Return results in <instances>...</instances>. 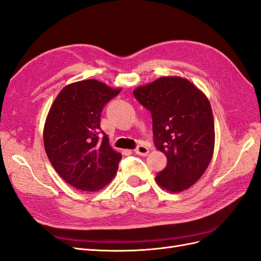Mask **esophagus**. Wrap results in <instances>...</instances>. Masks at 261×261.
Wrapping results in <instances>:
<instances>
[{
  "mask_svg": "<svg viewBox=\"0 0 261 261\" xmlns=\"http://www.w3.org/2000/svg\"><path fill=\"white\" fill-rule=\"evenodd\" d=\"M136 154L141 156H146L148 154V148L145 145H138L135 150Z\"/></svg>",
  "mask_w": 261,
  "mask_h": 261,
  "instance_id": "obj_1",
  "label": "esophagus"
}]
</instances>
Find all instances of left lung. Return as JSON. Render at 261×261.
I'll use <instances>...</instances> for the list:
<instances>
[{
	"instance_id": "obj_1",
	"label": "left lung",
	"mask_w": 261,
	"mask_h": 261,
	"mask_svg": "<svg viewBox=\"0 0 261 261\" xmlns=\"http://www.w3.org/2000/svg\"><path fill=\"white\" fill-rule=\"evenodd\" d=\"M133 95L151 111L153 142L167 158L156 181L170 192L188 189L212 159L214 120L209 100L189 81L168 76L136 88Z\"/></svg>"
}]
</instances>
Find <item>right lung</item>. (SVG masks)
<instances>
[{
	"label": "right lung",
	"mask_w": 261,
	"mask_h": 261,
	"mask_svg": "<svg viewBox=\"0 0 261 261\" xmlns=\"http://www.w3.org/2000/svg\"><path fill=\"white\" fill-rule=\"evenodd\" d=\"M120 89L96 80L65 86L50 108L43 129L48 159L63 179L83 191H97L113 179L121 154L100 129V114Z\"/></svg>",
	"instance_id": "add662e5"
}]
</instances>
